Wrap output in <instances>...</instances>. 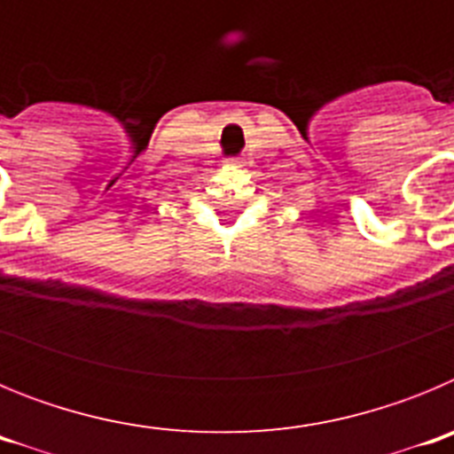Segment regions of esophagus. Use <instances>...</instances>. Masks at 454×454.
Returning a JSON list of instances; mask_svg holds the SVG:
<instances>
[{
  "mask_svg": "<svg viewBox=\"0 0 454 454\" xmlns=\"http://www.w3.org/2000/svg\"><path fill=\"white\" fill-rule=\"evenodd\" d=\"M227 163H239V159H236V156H230V159H227Z\"/></svg>",
  "mask_w": 454,
  "mask_h": 454,
  "instance_id": "esophagus-1",
  "label": "esophagus"
}]
</instances>
